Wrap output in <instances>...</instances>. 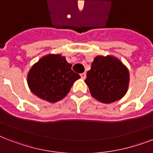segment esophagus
<instances>
[{"mask_svg": "<svg viewBox=\"0 0 153 153\" xmlns=\"http://www.w3.org/2000/svg\"><path fill=\"white\" fill-rule=\"evenodd\" d=\"M80 76H81V78L82 79H85L86 77V73H82V74H80Z\"/></svg>", "mask_w": 153, "mask_h": 153, "instance_id": "obj_1", "label": "esophagus"}]
</instances>
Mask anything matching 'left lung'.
<instances>
[{
	"label": "left lung",
	"mask_w": 153,
	"mask_h": 153,
	"mask_svg": "<svg viewBox=\"0 0 153 153\" xmlns=\"http://www.w3.org/2000/svg\"><path fill=\"white\" fill-rule=\"evenodd\" d=\"M85 82L94 98L109 104L126 95L129 84V71L115 56L98 55L87 71Z\"/></svg>",
	"instance_id": "8db88e82"
}]
</instances>
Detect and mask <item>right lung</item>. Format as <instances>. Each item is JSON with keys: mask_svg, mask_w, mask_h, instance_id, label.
Listing matches in <instances>:
<instances>
[{"mask_svg": "<svg viewBox=\"0 0 153 153\" xmlns=\"http://www.w3.org/2000/svg\"><path fill=\"white\" fill-rule=\"evenodd\" d=\"M64 56L48 54L40 58L29 70L27 82L30 91L44 101L55 103L62 100L80 75L71 70Z\"/></svg>", "mask_w": 153, "mask_h": 153, "instance_id": "obj_1", "label": "right lung"}]
</instances>
